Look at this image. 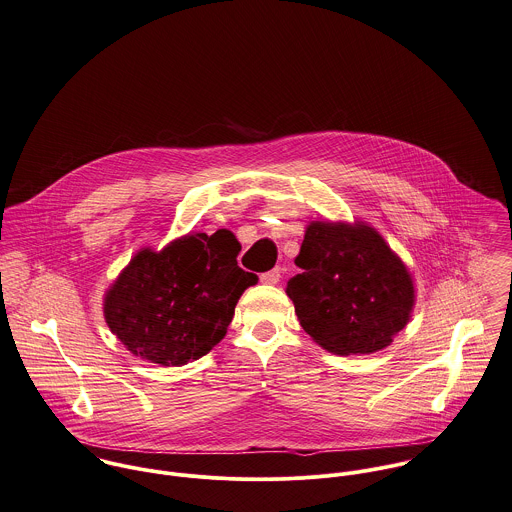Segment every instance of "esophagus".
Masks as SVG:
<instances>
[{
    "label": "esophagus",
    "instance_id": "obj_1",
    "mask_svg": "<svg viewBox=\"0 0 512 512\" xmlns=\"http://www.w3.org/2000/svg\"><path fill=\"white\" fill-rule=\"evenodd\" d=\"M281 273H283V269H281V267H275V269H271V271H267V273L261 275V283H265V285H277V283L281 281Z\"/></svg>",
    "mask_w": 512,
    "mask_h": 512
}]
</instances>
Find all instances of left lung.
<instances>
[{"label": "left lung", "instance_id": "1", "mask_svg": "<svg viewBox=\"0 0 512 512\" xmlns=\"http://www.w3.org/2000/svg\"><path fill=\"white\" fill-rule=\"evenodd\" d=\"M287 283L308 336L338 356L378 352L406 328L413 277L386 239L364 221H310Z\"/></svg>", "mask_w": 512, "mask_h": 512}]
</instances>
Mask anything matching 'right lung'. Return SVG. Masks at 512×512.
Returning a JSON list of instances; mask_svg holds the SVG:
<instances>
[{"mask_svg": "<svg viewBox=\"0 0 512 512\" xmlns=\"http://www.w3.org/2000/svg\"><path fill=\"white\" fill-rule=\"evenodd\" d=\"M229 229L188 233L164 249L142 247L104 295L112 334L142 360L184 366L227 332L235 305L259 279L237 265Z\"/></svg>", "mask_w": 512, "mask_h": 512, "instance_id": "right-lung-1", "label": "right lung"}]
</instances>
